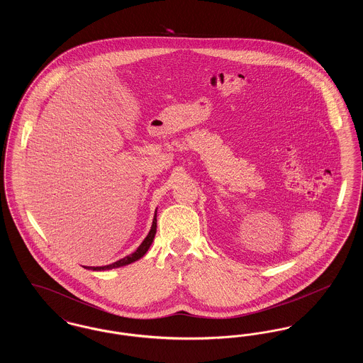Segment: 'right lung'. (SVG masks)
Instances as JSON below:
<instances>
[{
    "label": "right lung",
    "instance_id": "1",
    "mask_svg": "<svg viewBox=\"0 0 363 363\" xmlns=\"http://www.w3.org/2000/svg\"><path fill=\"white\" fill-rule=\"evenodd\" d=\"M156 234V213L155 216H154V222H152V227H151V230H150V233H148V235L145 237V240L141 242V245L138 246V250L135 252V253H132V255H129V256H126V257H123V259H118V261H116V262H113V264H110V265H104V267H88L86 269H92V271H106V269H113V268H120V267H123V265H128V264H130V262H135V261H138V259H141L147 252H148V249H150V246H151V243L154 241V238H155Z\"/></svg>",
    "mask_w": 363,
    "mask_h": 363
}]
</instances>
